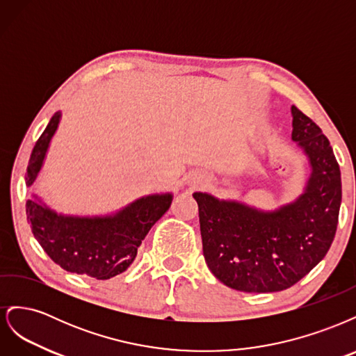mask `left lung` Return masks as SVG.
<instances>
[{"mask_svg": "<svg viewBox=\"0 0 356 356\" xmlns=\"http://www.w3.org/2000/svg\"><path fill=\"white\" fill-rule=\"evenodd\" d=\"M293 113V139L309 156L312 175L294 203L261 212L195 193L204 261L213 276L243 293H276L303 279L330 250L341 203L340 168L328 138Z\"/></svg>", "mask_w": 356, "mask_h": 356, "instance_id": "1", "label": "left lung"}]
</instances>
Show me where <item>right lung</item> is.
<instances>
[{
	"mask_svg": "<svg viewBox=\"0 0 356 356\" xmlns=\"http://www.w3.org/2000/svg\"><path fill=\"white\" fill-rule=\"evenodd\" d=\"M59 118L60 113L50 118L32 149L25 177L28 186L37 178ZM170 202V195H154L138 199L114 217L77 218L28 200L26 220L42 250L63 270L105 281L134 263L139 245Z\"/></svg>",
	"mask_w": 356,
	"mask_h": 356,
	"instance_id": "add662e5",
	"label": "right lung"
}]
</instances>
